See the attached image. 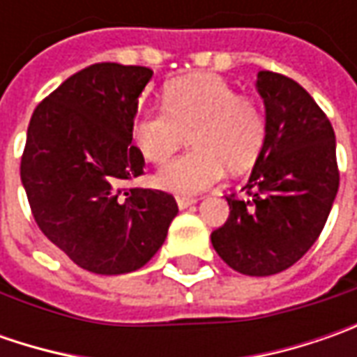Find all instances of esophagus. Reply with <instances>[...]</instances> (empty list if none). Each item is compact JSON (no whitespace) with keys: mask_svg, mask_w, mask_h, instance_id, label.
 I'll use <instances>...</instances> for the list:
<instances>
[{"mask_svg":"<svg viewBox=\"0 0 357 357\" xmlns=\"http://www.w3.org/2000/svg\"><path fill=\"white\" fill-rule=\"evenodd\" d=\"M197 202V199H192V197H176V204H178V208L181 211H185L188 206H192Z\"/></svg>","mask_w":357,"mask_h":357,"instance_id":"obj_1","label":"esophagus"}]
</instances>
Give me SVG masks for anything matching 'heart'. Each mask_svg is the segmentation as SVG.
Here are the masks:
<instances>
[{"label": "heart", "mask_w": 357, "mask_h": 357, "mask_svg": "<svg viewBox=\"0 0 357 357\" xmlns=\"http://www.w3.org/2000/svg\"><path fill=\"white\" fill-rule=\"evenodd\" d=\"M190 135L192 151L162 167L155 183L176 195H195L216 185L225 169L244 171L258 158L266 139V119L250 97L238 95L213 73L176 79L165 89V109L141 111L132 139L144 160L160 165Z\"/></svg>", "instance_id": "heart-1"}]
</instances>
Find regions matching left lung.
<instances>
[{
  "label": "left lung",
  "mask_w": 357,
  "mask_h": 357,
  "mask_svg": "<svg viewBox=\"0 0 357 357\" xmlns=\"http://www.w3.org/2000/svg\"><path fill=\"white\" fill-rule=\"evenodd\" d=\"M266 139L230 214L211 240L232 270L270 276L296 264L318 240L340 186L330 119L290 77L260 71Z\"/></svg>",
  "instance_id": "left-lung-1"
}]
</instances>
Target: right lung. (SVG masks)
I'll return each instance as SVG.
<instances>
[{"mask_svg": "<svg viewBox=\"0 0 357 357\" xmlns=\"http://www.w3.org/2000/svg\"><path fill=\"white\" fill-rule=\"evenodd\" d=\"M153 71L95 63L35 107L21 157V183L35 222L77 266L95 274L143 268L178 213L172 195L125 188L143 174L130 144L139 95Z\"/></svg>", "mask_w": 357, "mask_h": 357, "instance_id": "right-lung-1", "label": "right lung"}]
</instances>
